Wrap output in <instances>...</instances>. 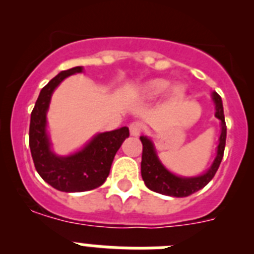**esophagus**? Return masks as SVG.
<instances>
[{
  "mask_svg": "<svg viewBox=\"0 0 254 254\" xmlns=\"http://www.w3.org/2000/svg\"><path fill=\"white\" fill-rule=\"evenodd\" d=\"M143 129V126L142 123L140 122H132L131 125H129V132H131L132 136H138V134L142 132Z\"/></svg>",
  "mask_w": 254,
  "mask_h": 254,
  "instance_id": "1",
  "label": "esophagus"
}]
</instances>
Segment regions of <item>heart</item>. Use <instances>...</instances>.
<instances>
[{
	"mask_svg": "<svg viewBox=\"0 0 254 254\" xmlns=\"http://www.w3.org/2000/svg\"><path fill=\"white\" fill-rule=\"evenodd\" d=\"M168 87H169V82L167 80L155 78V80H151V81H149L142 87V95L147 98V99H155V98L163 95L168 90ZM173 93L176 94V95H181L182 89L179 86L176 87Z\"/></svg>",
	"mask_w": 254,
	"mask_h": 254,
	"instance_id": "1",
	"label": "heart"
}]
</instances>
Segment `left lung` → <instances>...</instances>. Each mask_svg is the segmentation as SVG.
<instances>
[{"label": "left lung", "mask_w": 254, "mask_h": 254, "mask_svg": "<svg viewBox=\"0 0 254 254\" xmlns=\"http://www.w3.org/2000/svg\"><path fill=\"white\" fill-rule=\"evenodd\" d=\"M216 107L215 116L221 121V134H220V142L217 146L216 159L214 164L211 165L208 172L203 176L196 177V178H181L170 172H168L159 161L154 146L149 138L141 136L140 140L142 142V160H141V176L143 182L149 190L158 192V193L165 194L172 197H187L194 193L201 188L205 187L211 179L214 178L215 173L220 167V163L223 160L224 150H225L226 141V125L225 117H224L223 102L217 93L212 94Z\"/></svg>", "instance_id": "8db88e82"}]
</instances>
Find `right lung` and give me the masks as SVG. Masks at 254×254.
I'll return each mask as SVG.
<instances>
[{"mask_svg":"<svg viewBox=\"0 0 254 254\" xmlns=\"http://www.w3.org/2000/svg\"><path fill=\"white\" fill-rule=\"evenodd\" d=\"M81 71L77 66L52 78L40 91L30 117L29 146L35 169L48 185L62 192H84L102 186L109 176L114 155L129 136L128 127H122L96 134L81 151L67 158H58L51 151L46 133V113L51 95L64 78Z\"/></svg>","mask_w":254,"mask_h":254,"instance_id":"1","label":"right lung"}]
</instances>
